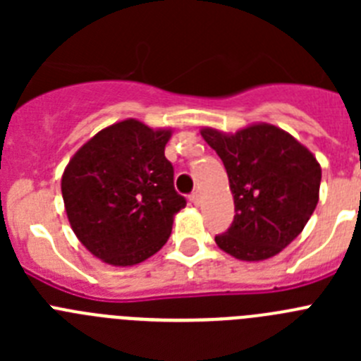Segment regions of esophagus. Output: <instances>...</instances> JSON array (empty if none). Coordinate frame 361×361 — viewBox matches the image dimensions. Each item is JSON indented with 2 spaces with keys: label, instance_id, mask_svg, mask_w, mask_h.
I'll list each match as a JSON object with an SVG mask.
<instances>
[{
  "label": "esophagus",
  "instance_id": "esophagus-1",
  "mask_svg": "<svg viewBox=\"0 0 361 361\" xmlns=\"http://www.w3.org/2000/svg\"><path fill=\"white\" fill-rule=\"evenodd\" d=\"M190 200L195 204V206H199V204H200V193H199V191H193V193L190 195Z\"/></svg>",
  "mask_w": 361,
  "mask_h": 361
}]
</instances>
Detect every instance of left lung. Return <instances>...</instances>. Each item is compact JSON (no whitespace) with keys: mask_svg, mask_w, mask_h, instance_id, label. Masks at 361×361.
<instances>
[{"mask_svg":"<svg viewBox=\"0 0 361 361\" xmlns=\"http://www.w3.org/2000/svg\"><path fill=\"white\" fill-rule=\"evenodd\" d=\"M200 135L228 171L235 219L216 235L220 250L245 262H258L288 247L317 208L322 168L291 133L257 123L224 133L202 128Z\"/></svg>","mask_w":361,"mask_h":361,"instance_id":"1","label":"left lung"}]
</instances>
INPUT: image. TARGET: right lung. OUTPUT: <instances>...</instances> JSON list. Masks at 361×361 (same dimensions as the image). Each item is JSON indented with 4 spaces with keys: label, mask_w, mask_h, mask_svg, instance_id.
I'll return each instance as SVG.
<instances>
[{
    "label": "right lung",
    "mask_w": 361,
    "mask_h": 361,
    "mask_svg": "<svg viewBox=\"0 0 361 361\" xmlns=\"http://www.w3.org/2000/svg\"><path fill=\"white\" fill-rule=\"evenodd\" d=\"M171 130L137 119L106 126L66 164L61 193L68 222L86 250L110 266L145 262L171 235L186 199L164 157Z\"/></svg>",
    "instance_id": "right-lung-1"
}]
</instances>
